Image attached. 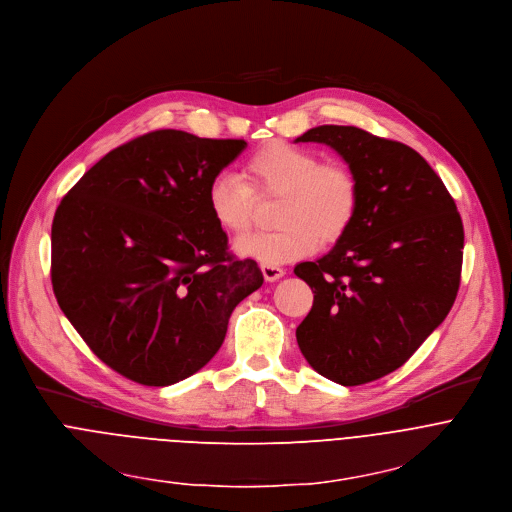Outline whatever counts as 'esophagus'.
<instances>
[{
    "instance_id": "1",
    "label": "esophagus",
    "mask_w": 512,
    "mask_h": 512,
    "mask_svg": "<svg viewBox=\"0 0 512 512\" xmlns=\"http://www.w3.org/2000/svg\"><path fill=\"white\" fill-rule=\"evenodd\" d=\"M260 268H262V274H264V278H266L268 282H274V280L285 276V268H280V266H276V264H262Z\"/></svg>"
}]
</instances>
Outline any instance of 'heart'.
<instances>
[{"mask_svg":"<svg viewBox=\"0 0 512 512\" xmlns=\"http://www.w3.org/2000/svg\"><path fill=\"white\" fill-rule=\"evenodd\" d=\"M244 183L219 175L209 183L207 205L221 230L244 234L254 223L256 197H280L276 232L240 238L236 250L262 264H287L309 256L317 244H335L352 227L360 207V183L344 162H321L309 148L270 142L244 166Z\"/></svg>","mask_w":512,"mask_h":512,"instance_id":"obj_1","label":"heart"}]
</instances>
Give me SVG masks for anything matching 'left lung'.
<instances>
[{"label": "left lung", "instance_id": "obj_1", "mask_svg": "<svg viewBox=\"0 0 512 512\" xmlns=\"http://www.w3.org/2000/svg\"><path fill=\"white\" fill-rule=\"evenodd\" d=\"M354 170L360 207L348 234L295 274L313 291L297 344L321 376L358 386L401 368L447 317L464 258L456 201L407 144L354 126L311 128Z\"/></svg>", "mask_w": 512, "mask_h": 512}]
</instances>
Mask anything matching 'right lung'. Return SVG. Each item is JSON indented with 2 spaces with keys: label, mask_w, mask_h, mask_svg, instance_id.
I'll return each mask as SVG.
<instances>
[{
  "label": "right lung",
  "mask_w": 512,
  "mask_h": 512,
  "mask_svg": "<svg viewBox=\"0 0 512 512\" xmlns=\"http://www.w3.org/2000/svg\"><path fill=\"white\" fill-rule=\"evenodd\" d=\"M246 146L148 132L107 152L56 207L54 297L111 370L144 386L189 378L262 287L258 264L230 252L207 205L209 183Z\"/></svg>",
  "instance_id": "1"
}]
</instances>
